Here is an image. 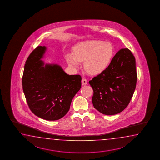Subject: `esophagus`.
<instances>
[{"mask_svg":"<svg viewBox=\"0 0 160 160\" xmlns=\"http://www.w3.org/2000/svg\"><path fill=\"white\" fill-rule=\"evenodd\" d=\"M87 83H88L87 79L85 78H82V85H87Z\"/></svg>","mask_w":160,"mask_h":160,"instance_id":"34e87169","label":"esophagus"}]
</instances>
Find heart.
I'll return each mask as SVG.
<instances>
[{
  "label": "heart",
  "instance_id": "heart-1",
  "mask_svg": "<svg viewBox=\"0 0 160 160\" xmlns=\"http://www.w3.org/2000/svg\"><path fill=\"white\" fill-rule=\"evenodd\" d=\"M113 55L112 46L101 41H88L76 44L72 54L66 55L68 65L78 68L80 62L84 61L83 66L87 72L97 74L103 72L109 66Z\"/></svg>",
  "mask_w": 160,
  "mask_h": 160
}]
</instances>
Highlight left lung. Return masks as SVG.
Instances as JSON below:
<instances>
[{"label": "left lung", "mask_w": 160, "mask_h": 160, "mask_svg": "<svg viewBox=\"0 0 160 160\" xmlns=\"http://www.w3.org/2000/svg\"><path fill=\"white\" fill-rule=\"evenodd\" d=\"M137 79L135 57L128 48L121 49L106 70L88 82L94 108L105 115L122 112L133 97Z\"/></svg>", "instance_id": "left-lung-1"}]
</instances>
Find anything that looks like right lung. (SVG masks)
<instances>
[{"label":"right lung","instance_id":"1","mask_svg":"<svg viewBox=\"0 0 160 160\" xmlns=\"http://www.w3.org/2000/svg\"><path fill=\"white\" fill-rule=\"evenodd\" d=\"M46 50L38 46L26 61L22 77L27 104L35 116L48 121L61 119L68 112L72 99L81 87V76L68 75L60 66L41 59Z\"/></svg>","mask_w":160,"mask_h":160}]
</instances>
